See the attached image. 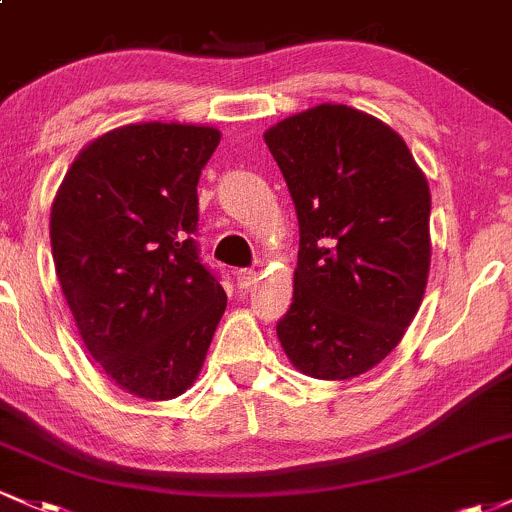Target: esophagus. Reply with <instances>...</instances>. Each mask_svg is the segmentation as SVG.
I'll return each mask as SVG.
<instances>
[{
	"instance_id": "obj_1",
	"label": "esophagus",
	"mask_w": 512,
	"mask_h": 512,
	"mask_svg": "<svg viewBox=\"0 0 512 512\" xmlns=\"http://www.w3.org/2000/svg\"><path fill=\"white\" fill-rule=\"evenodd\" d=\"M235 282H238L240 289H250L257 282V272L255 269H238L235 272Z\"/></svg>"
}]
</instances>
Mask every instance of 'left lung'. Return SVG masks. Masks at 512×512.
Returning a JSON list of instances; mask_svg holds the SVG:
<instances>
[{
  "label": "left lung",
  "instance_id": "obj_1",
  "mask_svg": "<svg viewBox=\"0 0 512 512\" xmlns=\"http://www.w3.org/2000/svg\"><path fill=\"white\" fill-rule=\"evenodd\" d=\"M265 143L299 216L294 301L277 323L313 379H352L398 345L430 269V187L396 131L345 104L279 121Z\"/></svg>",
  "mask_w": 512,
  "mask_h": 512
}]
</instances>
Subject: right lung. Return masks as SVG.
Listing matches in <instances>:
<instances>
[{
	"label": "right lung",
	"instance_id": "1",
	"mask_svg": "<svg viewBox=\"0 0 512 512\" xmlns=\"http://www.w3.org/2000/svg\"><path fill=\"white\" fill-rule=\"evenodd\" d=\"M211 126L131 123L92 140L53 209L55 274L84 347L123 391L167 401L194 384L226 291L201 265V170Z\"/></svg>",
	"mask_w": 512,
	"mask_h": 512
}]
</instances>
